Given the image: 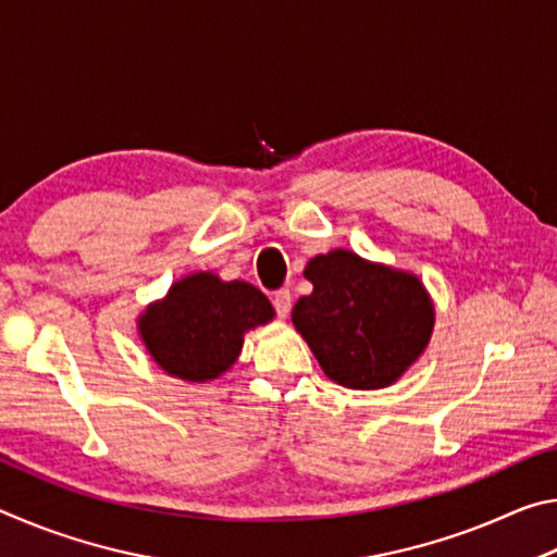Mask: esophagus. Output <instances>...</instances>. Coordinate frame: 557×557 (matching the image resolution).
Segmentation results:
<instances>
[{"label":"esophagus","mask_w":557,"mask_h":557,"mask_svg":"<svg viewBox=\"0 0 557 557\" xmlns=\"http://www.w3.org/2000/svg\"><path fill=\"white\" fill-rule=\"evenodd\" d=\"M272 305H275L277 317L285 319V317L289 314V309H292V295H289V289L275 292V297H272Z\"/></svg>","instance_id":"esophagus-1"}]
</instances>
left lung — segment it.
Masks as SVG:
<instances>
[{"mask_svg":"<svg viewBox=\"0 0 557 557\" xmlns=\"http://www.w3.org/2000/svg\"><path fill=\"white\" fill-rule=\"evenodd\" d=\"M305 277L314 289L292 309V324L338 385L385 388L428 348L435 307L410 272L338 248L309 260Z\"/></svg>","mask_w":557,"mask_h":557,"instance_id":"left-lung-1","label":"left lung"}]
</instances>
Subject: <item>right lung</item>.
I'll list each match as a JSON object with an SVG mask.
<instances>
[{
	"label": "right lung",
	"instance_id": "right-lung-1",
	"mask_svg": "<svg viewBox=\"0 0 557 557\" xmlns=\"http://www.w3.org/2000/svg\"><path fill=\"white\" fill-rule=\"evenodd\" d=\"M275 309L248 282H223L213 272H194L169 287L137 319L139 336L159 369L182 381L219 379L238 361L243 336L272 322Z\"/></svg>",
	"mask_w": 557,
	"mask_h": 557
}]
</instances>
